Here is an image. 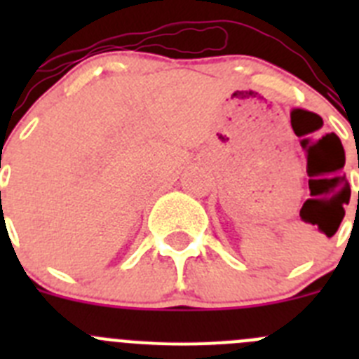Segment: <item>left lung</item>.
Segmentation results:
<instances>
[{"label":"left lung","mask_w":359,"mask_h":359,"mask_svg":"<svg viewBox=\"0 0 359 359\" xmlns=\"http://www.w3.org/2000/svg\"><path fill=\"white\" fill-rule=\"evenodd\" d=\"M341 215H345V214H341ZM341 219H344V217H341Z\"/></svg>","instance_id":"left-lung-1"}]
</instances>
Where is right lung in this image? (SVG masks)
<instances>
[{"label":"right lung","instance_id":"add662e5","mask_svg":"<svg viewBox=\"0 0 359 359\" xmlns=\"http://www.w3.org/2000/svg\"><path fill=\"white\" fill-rule=\"evenodd\" d=\"M0 194H1V192H0Z\"/></svg>","mask_w":359,"mask_h":359}]
</instances>
